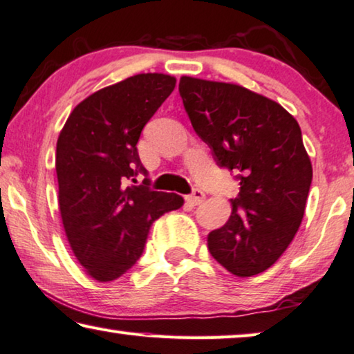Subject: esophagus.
Here are the masks:
<instances>
[{
	"instance_id": "obj_1",
	"label": "esophagus",
	"mask_w": 354,
	"mask_h": 354,
	"mask_svg": "<svg viewBox=\"0 0 354 354\" xmlns=\"http://www.w3.org/2000/svg\"><path fill=\"white\" fill-rule=\"evenodd\" d=\"M204 199H205V194H204V191H202V189H194L193 193L187 196V202H188V204H193V205L201 204V202Z\"/></svg>"
}]
</instances>
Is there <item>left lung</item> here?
Instances as JSON below:
<instances>
[{
  "instance_id": "1",
  "label": "left lung",
  "mask_w": 354,
  "mask_h": 354,
  "mask_svg": "<svg viewBox=\"0 0 354 354\" xmlns=\"http://www.w3.org/2000/svg\"><path fill=\"white\" fill-rule=\"evenodd\" d=\"M178 91L194 131L240 182L229 221L207 236L208 251L232 274L262 273L304 216L312 165L297 119L239 84L182 77Z\"/></svg>"
}]
</instances>
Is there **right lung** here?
I'll list each match as a JSON object with an SVG mask.
<instances>
[{
    "label": "right lung",
    "instance_id": "right-lung-1",
    "mask_svg": "<svg viewBox=\"0 0 354 354\" xmlns=\"http://www.w3.org/2000/svg\"><path fill=\"white\" fill-rule=\"evenodd\" d=\"M174 88L176 78L165 73L119 81L78 103L57 138L62 225L75 257L98 282L127 273L155 219L183 205L182 196L150 189L149 178L124 187L125 178L147 174L138 139Z\"/></svg>",
    "mask_w": 354,
    "mask_h": 354
}]
</instances>
